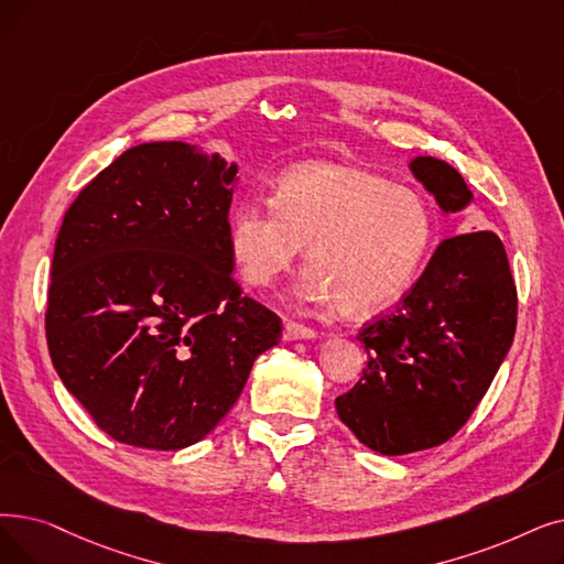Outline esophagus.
Listing matches in <instances>:
<instances>
[{
	"mask_svg": "<svg viewBox=\"0 0 564 564\" xmlns=\"http://www.w3.org/2000/svg\"><path fill=\"white\" fill-rule=\"evenodd\" d=\"M283 336L285 340H302V338H313L317 336L315 329L302 325V323H295V321H285L283 323Z\"/></svg>",
	"mask_w": 564,
	"mask_h": 564,
	"instance_id": "esophagus-1",
	"label": "esophagus"
}]
</instances>
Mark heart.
<instances>
[{
    "instance_id": "b5f03b06",
    "label": "heart",
    "mask_w": 564,
    "mask_h": 564,
    "mask_svg": "<svg viewBox=\"0 0 564 564\" xmlns=\"http://www.w3.org/2000/svg\"><path fill=\"white\" fill-rule=\"evenodd\" d=\"M433 216L420 193L350 165L288 167L272 200L247 198L230 216L228 241L241 279L272 288L308 243L302 295L371 313L399 300L426 258Z\"/></svg>"
}]
</instances>
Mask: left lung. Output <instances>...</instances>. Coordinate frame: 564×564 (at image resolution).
<instances>
[{
    "instance_id": "1",
    "label": "left lung",
    "mask_w": 564,
    "mask_h": 564,
    "mask_svg": "<svg viewBox=\"0 0 564 564\" xmlns=\"http://www.w3.org/2000/svg\"><path fill=\"white\" fill-rule=\"evenodd\" d=\"M410 167L445 212L473 200L449 163L417 156ZM517 285L496 232L440 241L397 311L361 327L357 338L369 361L336 399L340 422L384 456L447 443L491 387L517 332Z\"/></svg>"
}]
</instances>
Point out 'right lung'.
<instances>
[{
	"label": "right lung",
	"instance_id": "obj_1",
	"mask_svg": "<svg viewBox=\"0 0 564 564\" xmlns=\"http://www.w3.org/2000/svg\"><path fill=\"white\" fill-rule=\"evenodd\" d=\"M237 165L144 142L70 203L55 241L45 338L64 387L117 443L182 449L239 399L281 317L235 281Z\"/></svg>",
	"mask_w": 564,
	"mask_h": 564
}]
</instances>
